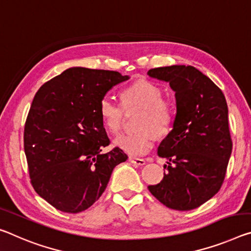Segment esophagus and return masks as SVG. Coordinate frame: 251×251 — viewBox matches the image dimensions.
Segmentation results:
<instances>
[{
	"label": "esophagus",
	"mask_w": 251,
	"mask_h": 251,
	"mask_svg": "<svg viewBox=\"0 0 251 251\" xmlns=\"http://www.w3.org/2000/svg\"><path fill=\"white\" fill-rule=\"evenodd\" d=\"M129 162L132 163V164H135V165H138V166H143L145 165V160H143V158H137V157H134V156H129Z\"/></svg>",
	"instance_id": "obj_1"
}]
</instances>
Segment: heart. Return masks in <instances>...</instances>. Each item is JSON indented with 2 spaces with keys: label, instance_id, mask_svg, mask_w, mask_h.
I'll return each mask as SVG.
<instances>
[{
  "label": "heart",
  "instance_id": "1",
  "mask_svg": "<svg viewBox=\"0 0 251 251\" xmlns=\"http://www.w3.org/2000/svg\"><path fill=\"white\" fill-rule=\"evenodd\" d=\"M122 104L113 97H102L98 105V113L110 133L121 130L125 110L140 109L135 127L138 130L121 134L114 144L132 156H142L150 152L154 145V134L165 136L172 129L176 118L174 106L171 100L162 97L158 86L150 81H136L125 87L121 93Z\"/></svg>",
  "mask_w": 251,
  "mask_h": 251
}]
</instances>
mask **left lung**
<instances>
[{
	"instance_id": "left-lung-1",
	"label": "left lung",
	"mask_w": 251,
	"mask_h": 251,
	"mask_svg": "<svg viewBox=\"0 0 251 251\" xmlns=\"http://www.w3.org/2000/svg\"><path fill=\"white\" fill-rule=\"evenodd\" d=\"M147 75L170 82L176 99L173 129L157 149L168 160L166 172L149 190L168 208L189 211L210 200L225 181L232 152L226 97L192 66L160 67Z\"/></svg>"
}]
</instances>
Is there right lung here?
I'll use <instances>...</instances> for the list:
<instances>
[{"label":"right lung","instance_id":"obj_1","mask_svg":"<svg viewBox=\"0 0 251 251\" xmlns=\"http://www.w3.org/2000/svg\"><path fill=\"white\" fill-rule=\"evenodd\" d=\"M128 75L75 67L40 87L25 125L31 184L62 212L85 211L106 189L114 168L127 160L119 147L101 154L110 141L98 105Z\"/></svg>","mask_w":251,"mask_h":251}]
</instances>
